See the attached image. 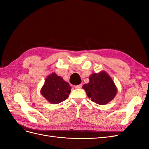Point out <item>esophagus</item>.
Listing matches in <instances>:
<instances>
[{"instance_id":"esophagus-1","label":"esophagus","mask_w":149,"mask_h":149,"mask_svg":"<svg viewBox=\"0 0 149 149\" xmlns=\"http://www.w3.org/2000/svg\"><path fill=\"white\" fill-rule=\"evenodd\" d=\"M81 88H82V84H79L77 86H74V88H76V89H81Z\"/></svg>"}]
</instances>
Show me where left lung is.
<instances>
[{
  "label": "left lung",
  "mask_w": 149,
  "mask_h": 149,
  "mask_svg": "<svg viewBox=\"0 0 149 149\" xmlns=\"http://www.w3.org/2000/svg\"><path fill=\"white\" fill-rule=\"evenodd\" d=\"M88 97L100 105L109 102L116 96L118 90L113 80L105 71L93 73L89 82L83 86Z\"/></svg>",
  "instance_id": "8db88e82"
}]
</instances>
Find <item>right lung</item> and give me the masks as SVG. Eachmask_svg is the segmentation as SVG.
<instances>
[{"label": "right lung", "instance_id": "1", "mask_svg": "<svg viewBox=\"0 0 149 149\" xmlns=\"http://www.w3.org/2000/svg\"><path fill=\"white\" fill-rule=\"evenodd\" d=\"M71 86L61 76L53 73L46 78L41 89V94L52 104H58L69 97Z\"/></svg>", "mask_w": 149, "mask_h": 149}]
</instances>
